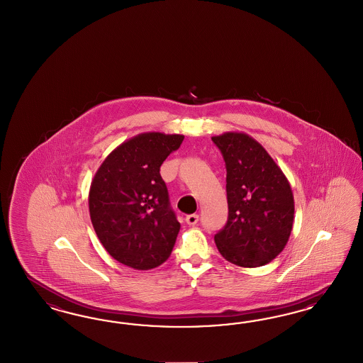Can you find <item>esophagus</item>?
Listing matches in <instances>:
<instances>
[{
	"label": "esophagus",
	"instance_id": "1",
	"mask_svg": "<svg viewBox=\"0 0 363 363\" xmlns=\"http://www.w3.org/2000/svg\"><path fill=\"white\" fill-rule=\"evenodd\" d=\"M198 220H199V216L198 214H190V216H186L187 225H190V226H194V225H197Z\"/></svg>",
	"mask_w": 363,
	"mask_h": 363
}]
</instances>
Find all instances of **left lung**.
Returning <instances> with one entry per match:
<instances>
[{
    "instance_id": "8db88e82",
    "label": "left lung",
    "mask_w": 363,
    "mask_h": 363,
    "mask_svg": "<svg viewBox=\"0 0 363 363\" xmlns=\"http://www.w3.org/2000/svg\"><path fill=\"white\" fill-rule=\"evenodd\" d=\"M226 165L229 218L214 235L220 255L241 267L269 264L285 249L294 222V196L281 167L253 137H211Z\"/></svg>"
}]
</instances>
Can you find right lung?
<instances>
[{"label": "right lung", "mask_w": 363, "mask_h": 363, "mask_svg": "<svg viewBox=\"0 0 363 363\" xmlns=\"http://www.w3.org/2000/svg\"><path fill=\"white\" fill-rule=\"evenodd\" d=\"M182 141V134L141 133L118 145L93 177L91 225L120 264L149 270L170 257L181 225L170 209L160 167Z\"/></svg>", "instance_id": "right-lung-1"}]
</instances>
